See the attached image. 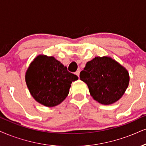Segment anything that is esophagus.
Listing matches in <instances>:
<instances>
[{
  "label": "esophagus",
  "instance_id": "1",
  "mask_svg": "<svg viewBox=\"0 0 146 146\" xmlns=\"http://www.w3.org/2000/svg\"><path fill=\"white\" fill-rule=\"evenodd\" d=\"M76 75L78 76V77H79V75H80V70H77L76 72Z\"/></svg>",
  "mask_w": 146,
  "mask_h": 146
}]
</instances>
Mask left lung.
I'll use <instances>...</instances> for the list:
<instances>
[{
	"label": "left lung",
	"instance_id": "1",
	"mask_svg": "<svg viewBox=\"0 0 146 146\" xmlns=\"http://www.w3.org/2000/svg\"><path fill=\"white\" fill-rule=\"evenodd\" d=\"M80 78L93 100L110 105L123 97L129 84L128 70L110 57H95L87 63Z\"/></svg>",
	"mask_w": 146,
	"mask_h": 146
}]
</instances>
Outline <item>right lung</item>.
Instances as JSON below:
<instances>
[{
	"mask_svg": "<svg viewBox=\"0 0 146 146\" xmlns=\"http://www.w3.org/2000/svg\"><path fill=\"white\" fill-rule=\"evenodd\" d=\"M78 79L53 56L38 55L30 63L25 75L30 94L46 107L60 104L68 95L72 82Z\"/></svg>",
	"mask_w": 146,
	"mask_h": 146,
	"instance_id": "obj_1",
	"label": "right lung"
}]
</instances>
